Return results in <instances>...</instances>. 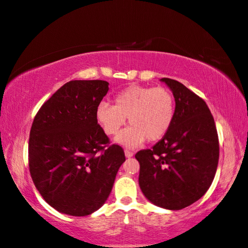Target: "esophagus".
<instances>
[{
  "label": "esophagus",
  "instance_id": "esophagus-1",
  "mask_svg": "<svg viewBox=\"0 0 248 248\" xmlns=\"http://www.w3.org/2000/svg\"><path fill=\"white\" fill-rule=\"evenodd\" d=\"M124 155H125V157H132V156H134V152L132 151H129V149H124Z\"/></svg>",
  "mask_w": 248,
  "mask_h": 248
}]
</instances>
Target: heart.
Masks as SVG:
<instances>
[{"instance_id":"obj_1","label":"heart","mask_w":248,"mask_h":248,"mask_svg":"<svg viewBox=\"0 0 248 248\" xmlns=\"http://www.w3.org/2000/svg\"><path fill=\"white\" fill-rule=\"evenodd\" d=\"M175 111V99L169 89L130 85L116 94L114 106L104 101L97 104L95 117L108 136L117 135L128 118L131 125L121 132L117 140L134 147L146 139H162L173 124Z\"/></svg>"}]
</instances>
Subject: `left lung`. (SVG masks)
Segmentation results:
<instances>
[{
  "instance_id": "left-lung-1",
  "label": "left lung",
  "mask_w": 248,
  "mask_h": 248,
  "mask_svg": "<svg viewBox=\"0 0 248 248\" xmlns=\"http://www.w3.org/2000/svg\"><path fill=\"white\" fill-rule=\"evenodd\" d=\"M175 99L170 130L151 149L135 157L140 165L139 186L158 207L181 210L207 192L219 160L214 117L204 100L175 79L164 78Z\"/></svg>"
}]
</instances>
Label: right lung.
<instances>
[{
	"label": "right lung",
	"mask_w": 248,
	"mask_h": 248,
	"mask_svg": "<svg viewBox=\"0 0 248 248\" xmlns=\"http://www.w3.org/2000/svg\"><path fill=\"white\" fill-rule=\"evenodd\" d=\"M109 83L71 81L45 102L30 130L29 170L37 190L62 214L83 217L97 210L112 190L125 157L97 124V104Z\"/></svg>",
	"instance_id": "1"
}]
</instances>
